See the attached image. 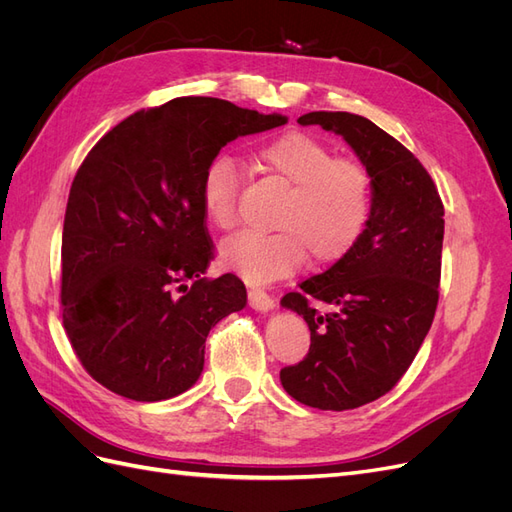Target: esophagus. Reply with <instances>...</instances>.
<instances>
[{"label":"esophagus","instance_id":"obj_1","mask_svg":"<svg viewBox=\"0 0 512 512\" xmlns=\"http://www.w3.org/2000/svg\"><path fill=\"white\" fill-rule=\"evenodd\" d=\"M247 299H250V305L258 312H269V309L275 307V301L269 292L260 290V288H250L247 290Z\"/></svg>","mask_w":512,"mask_h":512}]
</instances>
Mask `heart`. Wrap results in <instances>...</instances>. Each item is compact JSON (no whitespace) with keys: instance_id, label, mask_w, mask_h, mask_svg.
Instances as JSON below:
<instances>
[{"instance_id":"heart-1","label":"heart","mask_w":512,"mask_h":512,"mask_svg":"<svg viewBox=\"0 0 512 512\" xmlns=\"http://www.w3.org/2000/svg\"><path fill=\"white\" fill-rule=\"evenodd\" d=\"M265 173L286 185L275 232H239L222 241V265L247 284H269L297 271L312 254L320 267L344 260L365 235L374 213L367 168L307 132H286L256 151ZM241 175L228 156L213 158L200 177V207L220 230L237 224Z\"/></svg>"}]
</instances>
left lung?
<instances>
[{"mask_svg":"<svg viewBox=\"0 0 512 512\" xmlns=\"http://www.w3.org/2000/svg\"><path fill=\"white\" fill-rule=\"evenodd\" d=\"M346 138L374 185L363 239L282 305L305 318V359L280 371L286 393L318 410H352L389 393L406 374L436 316L444 205L414 153L376 123L316 111L297 119Z\"/></svg>","mask_w":512,"mask_h":512,"instance_id":"8db88e82","label":"left lung"}]
</instances>
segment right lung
<instances>
[{"label":"right lung","mask_w":512,"mask_h":512,"mask_svg":"<svg viewBox=\"0 0 512 512\" xmlns=\"http://www.w3.org/2000/svg\"><path fill=\"white\" fill-rule=\"evenodd\" d=\"M218 98H175L108 130L72 181L61 235V316L87 374L134 401L198 380L205 339L239 312L237 275L205 277L213 241L200 177L237 136L284 126Z\"/></svg>","instance_id":"add662e5"}]
</instances>
